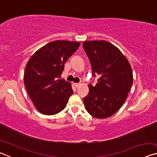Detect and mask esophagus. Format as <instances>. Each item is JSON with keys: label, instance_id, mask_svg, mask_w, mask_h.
<instances>
[{"label": "esophagus", "instance_id": "obj_1", "mask_svg": "<svg viewBox=\"0 0 157 157\" xmlns=\"http://www.w3.org/2000/svg\"><path fill=\"white\" fill-rule=\"evenodd\" d=\"M74 85H75V86L76 87V88H78V87L80 86L81 84L79 83H74Z\"/></svg>", "mask_w": 157, "mask_h": 157}]
</instances>
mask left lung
<instances>
[{
  "mask_svg": "<svg viewBox=\"0 0 157 157\" xmlns=\"http://www.w3.org/2000/svg\"><path fill=\"white\" fill-rule=\"evenodd\" d=\"M83 48L91 62L92 75H99L95 86L89 84L83 98L85 108L96 118L113 115L125 102L133 84L130 63L118 48L106 41H86Z\"/></svg>",
  "mask_w": 157,
  "mask_h": 157,
  "instance_id": "obj_1",
  "label": "left lung"
}]
</instances>
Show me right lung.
Returning <instances> with one entry per match:
<instances>
[{
	"instance_id": "right-lung-1",
	"label": "right lung",
	"mask_w": 157,
	"mask_h": 157,
	"mask_svg": "<svg viewBox=\"0 0 157 157\" xmlns=\"http://www.w3.org/2000/svg\"><path fill=\"white\" fill-rule=\"evenodd\" d=\"M79 42L54 41L32 55L26 64L24 84L34 107L45 115L65 108L73 94L70 82L59 79L64 63L79 46Z\"/></svg>"
}]
</instances>
